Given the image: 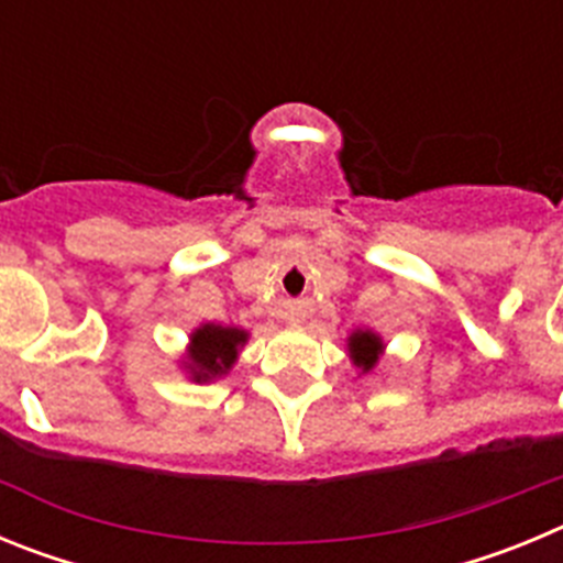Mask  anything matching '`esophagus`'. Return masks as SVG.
<instances>
[{"label": "esophagus", "mask_w": 563, "mask_h": 563, "mask_svg": "<svg viewBox=\"0 0 563 563\" xmlns=\"http://www.w3.org/2000/svg\"><path fill=\"white\" fill-rule=\"evenodd\" d=\"M285 318H287V324H301V321H305V312L301 310H290V312H285Z\"/></svg>", "instance_id": "34e87169"}]
</instances>
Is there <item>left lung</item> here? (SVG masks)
Here are the masks:
<instances>
[{"instance_id": "obj_1", "label": "left lung", "mask_w": 563, "mask_h": 563, "mask_svg": "<svg viewBox=\"0 0 563 563\" xmlns=\"http://www.w3.org/2000/svg\"><path fill=\"white\" fill-rule=\"evenodd\" d=\"M346 352H350L352 366H357L361 375H372L380 363L386 343L375 330H352L346 338Z\"/></svg>"}]
</instances>
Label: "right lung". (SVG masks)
Returning <instances> with one entry per match:
<instances>
[{"instance_id":"1","label":"right lung","mask_w":563,"mask_h":563,"mask_svg":"<svg viewBox=\"0 0 563 563\" xmlns=\"http://www.w3.org/2000/svg\"><path fill=\"white\" fill-rule=\"evenodd\" d=\"M247 338L251 332L242 327H222L213 321L194 327L186 352L180 357V369L194 383H211L217 377H225L233 369V363L239 361V352Z\"/></svg>"}]
</instances>
